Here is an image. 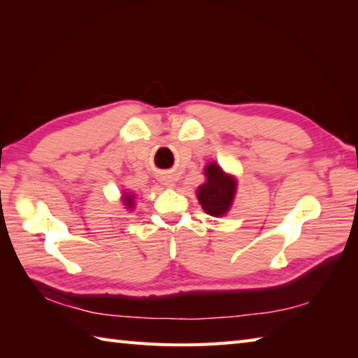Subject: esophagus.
Instances as JSON below:
<instances>
[{"label":"esophagus","mask_w":358,"mask_h":358,"mask_svg":"<svg viewBox=\"0 0 358 358\" xmlns=\"http://www.w3.org/2000/svg\"><path fill=\"white\" fill-rule=\"evenodd\" d=\"M162 183H163V186L172 189L175 186V178L172 177V175H164V177L162 178Z\"/></svg>","instance_id":"34e87169"}]
</instances>
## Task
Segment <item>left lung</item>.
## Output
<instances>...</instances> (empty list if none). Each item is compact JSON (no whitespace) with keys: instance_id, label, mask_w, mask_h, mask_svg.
<instances>
[{"instance_id":"1","label":"left lung","mask_w":358,"mask_h":358,"mask_svg":"<svg viewBox=\"0 0 358 358\" xmlns=\"http://www.w3.org/2000/svg\"><path fill=\"white\" fill-rule=\"evenodd\" d=\"M206 181L196 189V200L203 210L212 217H223L231 210L238 181L231 173H226L223 167L210 162L204 167Z\"/></svg>"}]
</instances>
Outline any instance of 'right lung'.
Here are the masks:
<instances>
[{
    "instance_id": "add662e5",
    "label": "right lung",
    "mask_w": 358,
    "mask_h": 358,
    "mask_svg": "<svg viewBox=\"0 0 358 358\" xmlns=\"http://www.w3.org/2000/svg\"><path fill=\"white\" fill-rule=\"evenodd\" d=\"M121 201H123V204H124V209L132 210L135 208V194L123 191V195H121Z\"/></svg>"
}]
</instances>
